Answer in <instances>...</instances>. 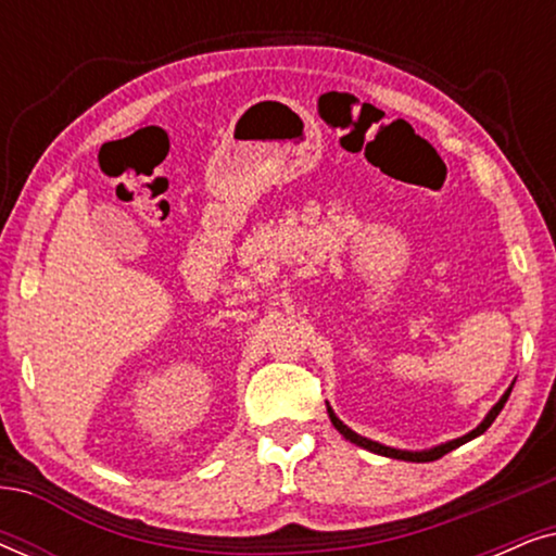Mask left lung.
I'll return each instance as SVG.
<instances>
[{
    "label": "left lung",
    "mask_w": 556,
    "mask_h": 556,
    "mask_svg": "<svg viewBox=\"0 0 556 556\" xmlns=\"http://www.w3.org/2000/svg\"><path fill=\"white\" fill-rule=\"evenodd\" d=\"M508 394H511V387H508L506 390V394L504 397H501L496 405H493V409L489 415H485V420L478 425L476 430H470L468 435H463V438H458V440H451V443H445V445H438V447H432V451H422V453H409V451H397V447H387V445H379V443H375V440H367V438H362V435H356L354 430H349L344 422L339 420L337 415L331 413V407H329V417H331V422H333V428H337L341 435H344L349 443H356L359 447H367V451H371V453H379V455H387V458H397V460H413V463H430V460H438V458H443L445 453H451L453 447H458V445H463V443H468V440H473L476 435H481V432H485L491 428V422L496 420L498 417V413L501 409H504V405H506V400H508Z\"/></svg>",
    "instance_id": "1"
}]
</instances>
